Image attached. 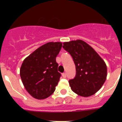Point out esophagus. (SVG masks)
I'll return each mask as SVG.
<instances>
[{"label":"esophagus","instance_id":"obj_1","mask_svg":"<svg viewBox=\"0 0 122 122\" xmlns=\"http://www.w3.org/2000/svg\"><path fill=\"white\" fill-rule=\"evenodd\" d=\"M62 76H63V78H66V73H63V74H62Z\"/></svg>","mask_w":122,"mask_h":122}]
</instances>
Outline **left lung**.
<instances>
[{
  "mask_svg": "<svg viewBox=\"0 0 122 122\" xmlns=\"http://www.w3.org/2000/svg\"><path fill=\"white\" fill-rule=\"evenodd\" d=\"M63 47L72 56L76 66V76L69 80L71 90L82 97L94 95L106 81L107 66L104 60L81 40L64 42Z\"/></svg>",
  "mask_w": 122,
  "mask_h": 122,
  "instance_id": "obj_1",
  "label": "left lung"
}]
</instances>
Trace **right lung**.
Listing matches in <instances>:
<instances>
[{
  "label": "right lung",
  "instance_id": "add662e5",
  "mask_svg": "<svg viewBox=\"0 0 122 122\" xmlns=\"http://www.w3.org/2000/svg\"><path fill=\"white\" fill-rule=\"evenodd\" d=\"M61 47V42H48L24 59L20 76L26 91L34 98L44 99L55 91L61 76L56 57Z\"/></svg>",
  "mask_w": 122,
  "mask_h": 122
}]
</instances>
